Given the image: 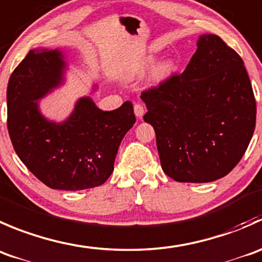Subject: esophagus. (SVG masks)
Masks as SVG:
<instances>
[{"mask_svg":"<svg viewBox=\"0 0 262 262\" xmlns=\"http://www.w3.org/2000/svg\"><path fill=\"white\" fill-rule=\"evenodd\" d=\"M134 112H135V115H136V117L139 118V120H141L142 116H144V113H145L144 105L140 104V103H136V104L134 105Z\"/></svg>","mask_w":262,"mask_h":262,"instance_id":"obj_1","label":"esophagus"}]
</instances>
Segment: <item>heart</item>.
Listing matches in <instances>:
<instances>
[{
	"mask_svg": "<svg viewBox=\"0 0 262 262\" xmlns=\"http://www.w3.org/2000/svg\"><path fill=\"white\" fill-rule=\"evenodd\" d=\"M158 61V56L155 54H150L146 59L144 61L141 66V71H149L150 69L154 67V64L157 63ZM176 70V61L173 58H165L164 61L160 62L157 67H155L154 72H152V82L155 84H159V82L165 81L170 75L173 74V71Z\"/></svg>",
	"mask_w": 262,
	"mask_h": 262,
	"instance_id": "b5f03b06",
	"label": "heart"
}]
</instances>
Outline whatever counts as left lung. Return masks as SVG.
<instances>
[{"label":"left lung","instance_id":"obj_1","mask_svg":"<svg viewBox=\"0 0 262 262\" xmlns=\"http://www.w3.org/2000/svg\"><path fill=\"white\" fill-rule=\"evenodd\" d=\"M160 164L177 182H213L242 159L256 125V100L239 54L200 35L185 71L141 94Z\"/></svg>","mask_w":262,"mask_h":262}]
</instances>
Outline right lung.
Here are the masks:
<instances>
[{
    "label": "right lung",
    "instance_id": "obj_1",
    "mask_svg": "<svg viewBox=\"0 0 262 262\" xmlns=\"http://www.w3.org/2000/svg\"><path fill=\"white\" fill-rule=\"evenodd\" d=\"M64 70L58 49L29 51L7 85V128L17 157L44 185L86 190L112 174L121 141L136 118L131 102L107 112L82 97L64 121L47 120L39 100L63 82Z\"/></svg>",
    "mask_w": 262,
    "mask_h": 262
}]
</instances>
